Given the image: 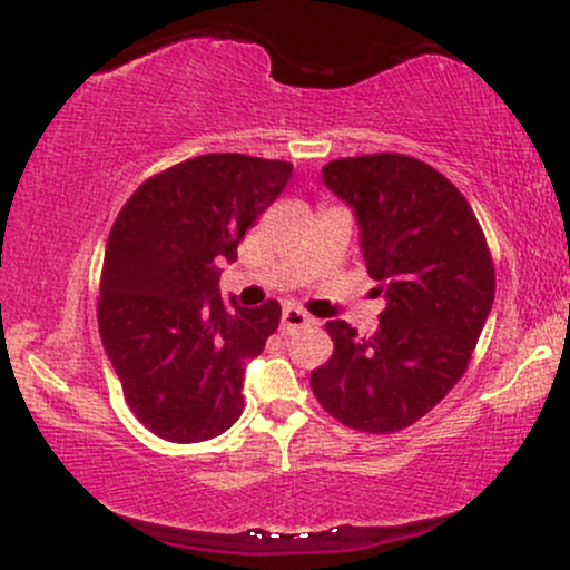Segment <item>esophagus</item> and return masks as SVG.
Returning a JSON list of instances; mask_svg holds the SVG:
<instances>
[{
	"instance_id": "obj_1",
	"label": "esophagus",
	"mask_w": 570,
	"mask_h": 570,
	"mask_svg": "<svg viewBox=\"0 0 570 570\" xmlns=\"http://www.w3.org/2000/svg\"><path fill=\"white\" fill-rule=\"evenodd\" d=\"M309 315L302 313L297 307H286L284 315H281V333H294L299 328H307Z\"/></svg>"
}]
</instances>
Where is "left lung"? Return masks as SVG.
I'll return each mask as SVG.
<instances>
[{
	"instance_id": "1",
	"label": "left lung",
	"mask_w": 570,
	"mask_h": 570,
	"mask_svg": "<svg viewBox=\"0 0 570 570\" xmlns=\"http://www.w3.org/2000/svg\"><path fill=\"white\" fill-rule=\"evenodd\" d=\"M323 181L354 210L385 309L375 336L325 323L333 354L309 385L331 416L389 435L422 420L466 373L495 299V268L466 197L420 158H336Z\"/></svg>"
}]
</instances>
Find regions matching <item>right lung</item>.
Instances as JSON below:
<instances>
[{
	"mask_svg": "<svg viewBox=\"0 0 570 570\" xmlns=\"http://www.w3.org/2000/svg\"><path fill=\"white\" fill-rule=\"evenodd\" d=\"M289 161L187 158L142 181L106 242L98 331L127 406L171 443L222 435L245 409V367L278 328L281 305L232 307L222 261L284 193Z\"/></svg>",
	"mask_w": 570,
	"mask_h": 570,
	"instance_id": "add662e5",
	"label": "right lung"
}]
</instances>
